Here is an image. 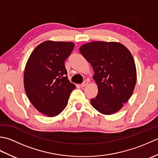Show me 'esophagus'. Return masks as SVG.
Returning <instances> with one entry per match:
<instances>
[{
  "instance_id": "1",
  "label": "esophagus",
  "mask_w": 158,
  "mask_h": 158,
  "mask_svg": "<svg viewBox=\"0 0 158 158\" xmlns=\"http://www.w3.org/2000/svg\"><path fill=\"white\" fill-rule=\"evenodd\" d=\"M88 83H89V81H85L84 82L81 83V86L82 87V88H83V87H85V86H86L87 85H88Z\"/></svg>"
}]
</instances>
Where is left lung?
Listing matches in <instances>:
<instances>
[{
	"mask_svg": "<svg viewBox=\"0 0 158 158\" xmlns=\"http://www.w3.org/2000/svg\"><path fill=\"white\" fill-rule=\"evenodd\" d=\"M92 65L98 94L92 106L104 115L118 111L132 96L136 82V69L132 53L118 42L93 41L79 48Z\"/></svg>",
	"mask_w": 158,
	"mask_h": 158,
	"instance_id": "8db88e82",
	"label": "left lung"
}]
</instances>
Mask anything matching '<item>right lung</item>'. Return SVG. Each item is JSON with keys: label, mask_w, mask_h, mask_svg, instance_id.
Segmentation results:
<instances>
[{"label": "right lung", "mask_w": 158, "mask_h": 158, "mask_svg": "<svg viewBox=\"0 0 158 158\" xmlns=\"http://www.w3.org/2000/svg\"><path fill=\"white\" fill-rule=\"evenodd\" d=\"M75 47L72 42L47 41L33 50L25 66L23 85L32 105L48 117L66 108L76 86L68 79L64 62Z\"/></svg>", "instance_id": "1"}]
</instances>
